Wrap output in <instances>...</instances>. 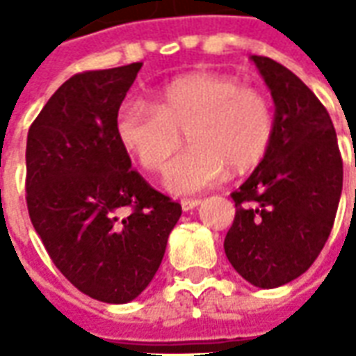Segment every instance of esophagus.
I'll use <instances>...</instances> for the list:
<instances>
[{
  "mask_svg": "<svg viewBox=\"0 0 356 356\" xmlns=\"http://www.w3.org/2000/svg\"><path fill=\"white\" fill-rule=\"evenodd\" d=\"M198 204H200L198 198H185V200H181V208H183V211H191V209L196 208Z\"/></svg>",
  "mask_w": 356,
  "mask_h": 356,
  "instance_id": "1",
  "label": "esophagus"
}]
</instances>
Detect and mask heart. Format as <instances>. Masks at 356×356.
I'll use <instances>...</instances> for the list:
<instances>
[{"label":"heart","instance_id":"obj_1","mask_svg":"<svg viewBox=\"0 0 356 356\" xmlns=\"http://www.w3.org/2000/svg\"><path fill=\"white\" fill-rule=\"evenodd\" d=\"M186 139L193 147L171 163L173 194L208 191L263 160L275 137V110L263 91L223 74H188L156 91L154 104L129 101L118 110L116 137L148 173H163Z\"/></svg>","mask_w":356,"mask_h":356}]
</instances>
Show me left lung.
Returning <instances> with one entry per match:
<instances>
[{"label":"left lung","mask_w":356,"mask_h":356,"mask_svg":"<svg viewBox=\"0 0 356 356\" xmlns=\"http://www.w3.org/2000/svg\"><path fill=\"white\" fill-rule=\"evenodd\" d=\"M275 101V137L238 191L225 254L257 288H278L311 267L328 240L343 162L328 110L286 66L252 55Z\"/></svg>","instance_id":"obj_1"}]
</instances>
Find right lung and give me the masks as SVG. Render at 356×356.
<instances>
[{
	"mask_svg": "<svg viewBox=\"0 0 356 356\" xmlns=\"http://www.w3.org/2000/svg\"><path fill=\"white\" fill-rule=\"evenodd\" d=\"M143 63L74 74L26 140L30 221L55 267L104 303H127L154 278L181 206L131 170L116 116Z\"/></svg>",
	"mask_w": 356,
	"mask_h": 356,
	"instance_id": "obj_1",
	"label": "right lung"
}]
</instances>
